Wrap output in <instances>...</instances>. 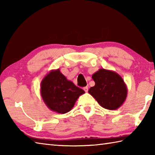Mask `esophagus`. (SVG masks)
I'll use <instances>...</instances> for the list:
<instances>
[{
    "label": "esophagus",
    "instance_id": "esophagus-1",
    "mask_svg": "<svg viewBox=\"0 0 155 155\" xmlns=\"http://www.w3.org/2000/svg\"><path fill=\"white\" fill-rule=\"evenodd\" d=\"M83 89L87 93V92H88V87H85L83 88Z\"/></svg>",
    "mask_w": 155,
    "mask_h": 155
}]
</instances>
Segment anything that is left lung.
Masks as SVG:
<instances>
[{
	"instance_id": "8db88e82",
	"label": "left lung",
	"mask_w": 155,
	"mask_h": 155,
	"mask_svg": "<svg viewBox=\"0 0 155 155\" xmlns=\"http://www.w3.org/2000/svg\"><path fill=\"white\" fill-rule=\"evenodd\" d=\"M95 83L88 93L102 107L114 110L123 104L127 97V87L117 72L100 68L92 76Z\"/></svg>"
}]
</instances>
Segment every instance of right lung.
<instances>
[{
	"mask_svg": "<svg viewBox=\"0 0 155 155\" xmlns=\"http://www.w3.org/2000/svg\"><path fill=\"white\" fill-rule=\"evenodd\" d=\"M84 91L67 80L60 69L52 70L45 76L41 83V94L47 107L55 113L64 114L70 111Z\"/></svg>",
	"mask_w": 155,
	"mask_h": 155,
	"instance_id": "1",
	"label": "right lung"
}]
</instances>
